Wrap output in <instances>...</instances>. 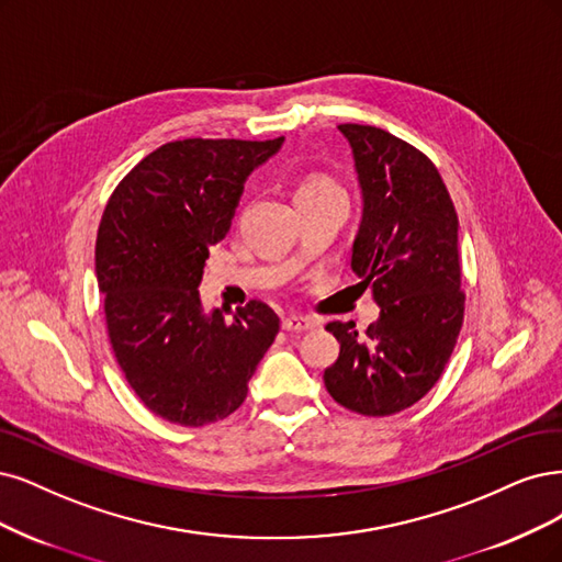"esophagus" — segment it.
I'll return each instance as SVG.
<instances>
[{
	"label": "esophagus",
	"instance_id": "1",
	"mask_svg": "<svg viewBox=\"0 0 562 562\" xmlns=\"http://www.w3.org/2000/svg\"><path fill=\"white\" fill-rule=\"evenodd\" d=\"M281 325L285 333H306V330H314L318 323L308 316H285Z\"/></svg>",
	"mask_w": 562,
	"mask_h": 562
}]
</instances>
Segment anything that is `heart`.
<instances>
[{
    "instance_id": "b5f03b06",
    "label": "heart",
    "mask_w": 562,
    "mask_h": 562,
    "mask_svg": "<svg viewBox=\"0 0 562 562\" xmlns=\"http://www.w3.org/2000/svg\"><path fill=\"white\" fill-rule=\"evenodd\" d=\"M321 188H335L330 181H325V179H312V181H306L297 192H304V190H321Z\"/></svg>"
}]
</instances>
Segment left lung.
Here are the masks:
<instances>
[{
    "instance_id": "obj_1",
    "label": "left lung",
    "mask_w": 562,
    "mask_h": 562,
    "mask_svg": "<svg viewBox=\"0 0 562 562\" xmlns=\"http://www.w3.org/2000/svg\"><path fill=\"white\" fill-rule=\"evenodd\" d=\"M362 190V221L351 248L360 288L372 290L379 318L325 325L339 341L325 389L346 409L391 416L439 381L458 341V216L437 167L418 148L372 125L344 123Z\"/></svg>"
}]
</instances>
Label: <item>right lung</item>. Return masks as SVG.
<instances>
[{"instance_id":"add662e5","label":"right lung","mask_w":562,"mask_h":562,"mask_svg":"<svg viewBox=\"0 0 562 562\" xmlns=\"http://www.w3.org/2000/svg\"><path fill=\"white\" fill-rule=\"evenodd\" d=\"M281 144L169 142L109 198L94 272L111 348L132 391L169 423L200 428L237 412L279 335V316L265 302L250 300L227 321L221 308L204 312L198 288L248 173Z\"/></svg>"}]
</instances>
